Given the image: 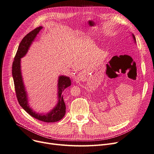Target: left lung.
Here are the masks:
<instances>
[{
	"label": "left lung",
	"instance_id": "1",
	"mask_svg": "<svg viewBox=\"0 0 154 154\" xmlns=\"http://www.w3.org/2000/svg\"><path fill=\"white\" fill-rule=\"evenodd\" d=\"M132 36H133V39H134V42H136V38H135V36H134V35L133 34H132Z\"/></svg>",
	"mask_w": 154,
	"mask_h": 154
}]
</instances>
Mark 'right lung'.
<instances>
[{
    "label": "right lung",
    "mask_w": 154,
    "mask_h": 154,
    "mask_svg": "<svg viewBox=\"0 0 154 154\" xmlns=\"http://www.w3.org/2000/svg\"><path fill=\"white\" fill-rule=\"evenodd\" d=\"M42 29V26L35 28L28 33L21 40L18 47L15 56L13 67H12V75H13L16 94L18 102L23 109L26 111L30 116L36 119L45 122H54L63 119L66 113V105L63 99V91L71 85V81L69 77L66 76H60L57 83V96L58 101L56 106L51 111L47 113H36L29 107L27 92L24 85L21 70V58L23 57L28 51L29 47L34 41L36 35Z\"/></svg>",
    "instance_id": "add662e5"
}]
</instances>
